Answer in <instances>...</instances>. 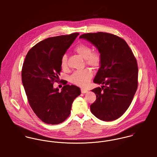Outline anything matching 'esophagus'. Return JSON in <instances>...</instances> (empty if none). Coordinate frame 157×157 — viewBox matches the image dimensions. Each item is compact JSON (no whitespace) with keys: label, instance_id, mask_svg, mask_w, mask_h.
Here are the masks:
<instances>
[{"label":"esophagus","instance_id":"34e87169","mask_svg":"<svg viewBox=\"0 0 157 157\" xmlns=\"http://www.w3.org/2000/svg\"><path fill=\"white\" fill-rule=\"evenodd\" d=\"M88 92V90L85 89H81V92L82 93H86Z\"/></svg>","mask_w":157,"mask_h":157}]
</instances>
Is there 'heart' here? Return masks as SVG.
Listing matches in <instances>:
<instances>
[{
	"instance_id": "b5f03b06",
	"label": "heart",
	"mask_w": 157,
	"mask_h": 157,
	"mask_svg": "<svg viewBox=\"0 0 157 157\" xmlns=\"http://www.w3.org/2000/svg\"><path fill=\"white\" fill-rule=\"evenodd\" d=\"M74 51L85 59V62L87 65L94 67H98L100 66L102 61L101 54L98 51H92V48L89 45L80 44L74 48ZM61 67L64 69L67 67V54H64L62 57ZM92 76V71L87 68L74 72L70 77V81L77 86L85 87L88 84Z\"/></svg>"
}]
</instances>
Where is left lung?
<instances>
[{"label": "left lung", "mask_w": 157, "mask_h": 157, "mask_svg": "<svg viewBox=\"0 0 157 157\" xmlns=\"http://www.w3.org/2000/svg\"><path fill=\"white\" fill-rule=\"evenodd\" d=\"M80 38L97 47L102 57L94 82L103 86L92 90L97 98L90 111L101 120H115L128 109L137 90L136 60L126 41L117 36L98 32Z\"/></svg>", "instance_id": "left-lung-1"}]
</instances>
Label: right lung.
Segmentation results:
<instances>
[{
    "label": "right lung",
    "mask_w": 157,
    "mask_h": 157,
    "mask_svg": "<svg viewBox=\"0 0 157 157\" xmlns=\"http://www.w3.org/2000/svg\"><path fill=\"white\" fill-rule=\"evenodd\" d=\"M79 33L49 37L34 45L27 53L22 69L23 85L28 103L36 115L45 123L57 124L71 113L80 89L67 85L62 91L54 89L62 70L61 59Z\"/></svg>",
    "instance_id": "right-lung-1"
}]
</instances>
